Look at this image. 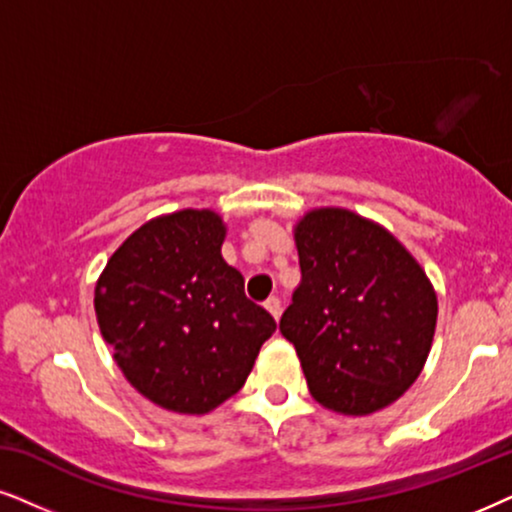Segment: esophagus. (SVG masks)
<instances>
[{
    "label": "esophagus",
    "mask_w": 512,
    "mask_h": 512,
    "mask_svg": "<svg viewBox=\"0 0 512 512\" xmlns=\"http://www.w3.org/2000/svg\"><path fill=\"white\" fill-rule=\"evenodd\" d=\"M264 307H267V312L274 316L276 321L281 319V300H278V297H269V300L264 302Z\"/></svg>",
    "instance_id": "obj_1"
}]
</instances>
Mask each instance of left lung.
Returning a JSON list of instances; mask_svg holds the SVG:
<instances>
[{"instance_id":"left-lung-1","label":"left lung","mask_w":512,"mask_h":512,"mask_svg":"<svg viewBox=\"0 0 512 512\" xmlns=\"http://www.w3.org/2000/svg\"><path fill=\"white\" fill-rule=\"evenodd\" d=\"M302 281L281 316L309 392L342 416H371L423 371L437 293L385 226L347 208H314L293 226Z\"/></svg>"}]
</instances>
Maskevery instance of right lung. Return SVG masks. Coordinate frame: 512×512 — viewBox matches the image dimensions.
<instances>
[{"mask_svg":"<svg viewBox=\"0 0 512 512\" xmlns=\"http://www.w3.org/2000/svg\"><path fill=\"white\" fill-rule=\"evenodd\" d=\"M215 210H177L141 224L94 288L103 340L127 383L160 409L203 416L234 397L276 331L222 257Z\"/></svg>","mask_w":512,"mask_h":512,"instance_id":"1","label":"right lung"}]
</instances>
